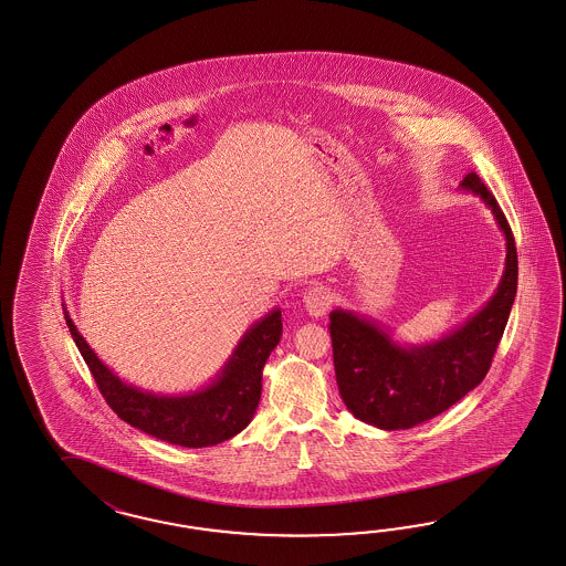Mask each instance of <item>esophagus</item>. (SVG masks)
Wrapping results in <instances>:
<instances>
[{
  "label": "esophagus",
  "instance_id": "1",
  "mask_svg": "<svg viewBox=\"0 0 566 566\" xmlns=\"http://www.w3.org/2000/svg\"><path fill=\"white\" fill-rule=\"evenodd\" d=\"M304 304H306L307 314L314 316V318H323L324 314L328 312V307L333 304V295L331 291L323 287V285H316V287H310L304 295Z\"/></svg>",
  "mask_w": 566,
  "mask_h": 566
}]
</instances>
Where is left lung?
<instances>
[{
	"mask_svg": "<svg viewBox=\"0 0 566 566\" xmlns=\"http://www.w3.org/2000/svg\"><path fill=\"white\" fill-rule=\"evenodd\" d=\"M459 190L484 202L504 235L506 259L494 295L438 339L401 343L385 324L352 310L331 312L333 361L345 407L380 430H407L461 401L490 370L517 295V248L496 198L475 174Z\"/></svg>",
	"mask_w": 566,
	"mask_h": 566,
	"instance_id": "8db88e82",
	"label": "left lung"
}]
</instances>
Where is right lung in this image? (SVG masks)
Listing matches in <instances>:
<instances>
[{
  "label": "right lung",
  "mask_w": 566,
  "mask_h": 566,
  "mask_svg": "<svg viewBox=\"0 0 566 566\" xmlns=\"http://www.w3.org/2000/svg\"><path fill=\"white\" fill-rule=\"evenodd\" d=\"M65 323L101 395L122 420L169 444L202 449L240 434L252 421L262 395V370L283 335L281 307L252 324L205 387L163 395L122 380L84 340L67 307Z\"/></svg>",
  "instance_id": "right-lung-1"
}]
</instances>
